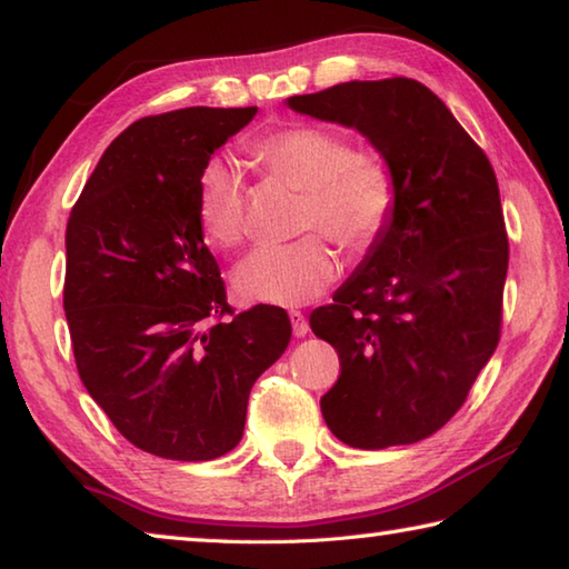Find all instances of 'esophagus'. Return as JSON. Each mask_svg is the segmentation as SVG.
Instances as JSON below:
<instances>
[{"mask_svg":"<svg viewBox=\"0 0 569 569\" xmlns=\"http://www.w3.org/2000/svg\"><path fill=\"white\" fill-rule=\"evenodd\" d=\"M288 316H291L293 336H296V338H303V336L308 333V320H306V316H303L301 311H291Z\"/></svg>","mask_w":569,"mask_h":569,"instance_id":"esophagus-1","label":"esophagus"}]
</instances>
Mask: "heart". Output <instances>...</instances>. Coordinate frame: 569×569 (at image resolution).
Instances as JSON below:
<instances>
[{"mask_svg":"<svg viewBox=\"0 0 569 569\" xmlns=\"http://www.w3.org/2000/svg\"><path fill=\"white\" fill-rule=\"evenodd\" d=\"M253 161L276 179L306 191L303 231H323L343 249L368 251L396 209V179L376 153H356L346 137L320 127H286L256 139ZM196 211L209 239L236 246L246 236V183L226 159H211L199 177ZM338 261L320 236L286 246H261L236 268L246 301L303 306L326 291Z\"/></svg>","mask_w":569,"mask_h":569,"instance_id":"b5f03b06","label":"heart"}]
</instances>
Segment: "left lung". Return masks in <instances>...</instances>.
Returning a JSON list of instances; mask_svg holds the SVG:
<instances>
[{"instance_id": "1", "label": "left lung", "mask_w": 569, "mask_h": 569, "mask_svg": "<svg viewBox=\"0 0 569 569\" xmlns=\"http://www.w3.org/2000/svg\"><path fill=\"white\" fill-rule=\"evenodd\" d=\"M356 129L396 179V209L311 328L340 358L326 426L360 450L410 446L456 416L495 353L508 276L500 189L485 151L416 79L346 81L286 99Z\"/></svg>"}]
</instances>
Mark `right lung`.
<instances>
[{
    "label": "right lung",
    "mask_w": 569,
    "mask_h": 569,
    "mask_svg": "<svg viewBox=\"0 0 569 569\" xmlns=\"http://www.w3.org/2000/svg\"><path fill=\"white\" fill-rule=\"evenodd\" d=\"M256 107L143 117L109 143L67 223L77 370L123 438L167 460L239 446L256 378L291 340L278 306L233 308L196 211L211 153Z\"/></svg>",
    "instance_id": "1"
}]
</instances>
